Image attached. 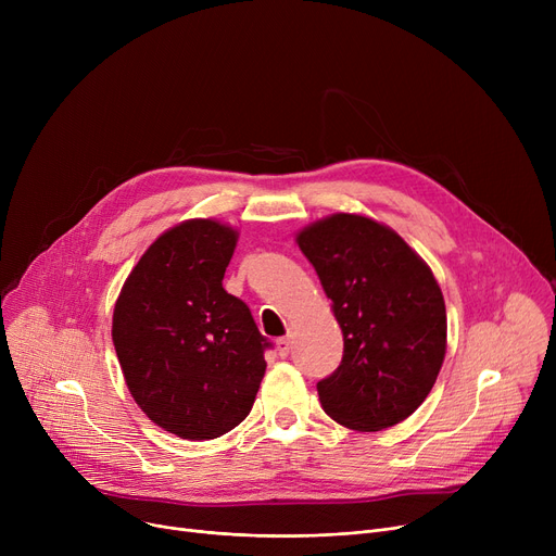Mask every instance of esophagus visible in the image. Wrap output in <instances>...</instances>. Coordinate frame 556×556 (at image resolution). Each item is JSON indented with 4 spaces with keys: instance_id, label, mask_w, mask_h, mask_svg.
I'll use <instances>...</instances> for the list:
<instances>
[{
    "instance_id": "obj_1",
    "label": "esophagus",
    "mask_w": 556,
    "mask_h": 556,
    "mask_svg": "<svg viewBox=\"0 0 556 556\" xmlns=\"http://www.w3.org/2000/svg\"><path fill=\"white\" fill-rule=\"evenodd\" d=\"M290 349H293V340H290V338H279L277 340V352H279L281 358H286L290 354Z\"/></svg>"
}]
</instances>
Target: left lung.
Here are the masks:
<instances>
[{
  "label": "left lung",
  "instance_id": "8db88e82",
  "mask_svg": "<svg viewBox=\"0 0 556 556\" xmlns=\"http://www.w3.org/2000/svg\"><path fill=\"white\" fill-rule=\"evenodd\" d=\"M298 245L344 338L338 369L317 383L325 413L363 432L407 419L446 354V306L430 268L394 229L358 214L304 227Z\"/></svg>",
  "mask_w": 556,
  "mask_h": 556
}]
</instances>
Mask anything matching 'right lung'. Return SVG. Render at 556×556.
<instances>
[{
  "mask_svg": "<svg viewBox=\"0 0 556 556\" xmlns=\"http://www.w3.org/2000/svg\"><path fill=\"white\" fill-rule=\"evenodd\" d=\"M239 231L212 218L175 225L143 252L114 304L126 386L153 424L200 442L252 410L270 342L223 288Z\"/></svg>",
  "mask_w": 556,
  "mask_h": 556,
  "instance_id": "add662e5",
  "label": "right lung"
}]
</instances>
